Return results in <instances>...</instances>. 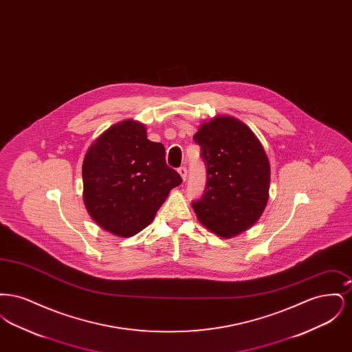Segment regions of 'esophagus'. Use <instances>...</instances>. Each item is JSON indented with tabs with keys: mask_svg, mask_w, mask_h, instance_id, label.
Listing matches in <instances>:
<instances>
[{
	"mask_svg": "<svg viewBox=\"0 0 352 352\" xmlns=\"http://www.w3.org/2000/svg\"><path fill=\"white\" fill-rule=\"evenodd\" d=\"M178 173H179V175L182 177V179L186 181V177H187V168H184V166H181V168H178Z\"/></svg>",
	"mask_w": 352,
	"mask_h": 352,
	"instance_id": "obj_1",
	"label": "esophagus"
}]
</instances>
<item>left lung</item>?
Masks as SVG:
<instances>
[{
    "label": "left lung",
    "mask_w": 352,
    "mask_h": 352,
    "mask_svg": "<svg viewBox=\"0 0 352 352\" xmlns=\"http://www.w3.org/2000/svg\"><path fill=\"white\" fill-rule=\"evenodd\" d=\"M194 141L207 166L204 194L192 201L199 221L226 239L247 231L268 203L270 166L261 142L231 116L203 122Z\"/></svg>",
    "instance_id": "obj_1"
}]
</instances>
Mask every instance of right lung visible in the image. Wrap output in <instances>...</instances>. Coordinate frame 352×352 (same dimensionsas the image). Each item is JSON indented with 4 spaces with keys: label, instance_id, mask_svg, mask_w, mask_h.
<instances>
[{
    "label": "right lung",
    "instance_id": "right-lung-1",
    "mask_svg": "<svg viewBox=\"0 0 352 352\" xmlns=\"http://www.w3.org/2000/svg\"><path fill=\"white\" fill-rule=\"evenodd\" d=\"M82 173L88 214L120 237L148 227L170 190L182 184L166 165L165 146L148 140L146 126L133 120L112 125L92 142Z\"/></svg>",
    "mask_w": 352,
    "mask_h": 352
}]
</instances>
